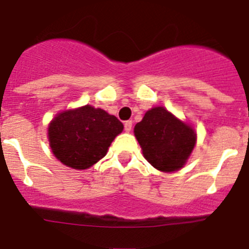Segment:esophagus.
Here are the masks:
<instances>
[{"label":"esophagus","instance_id":"1","mask_svg":"<svg viewBox=\"0 0 249 249\" xmlns=\"http://www.w3.org/2000/svg\"><path fill=\"white\" fill-rule=\"evenodd\" d=\"M131 129H132V121H126V122H124V131L131 132Z\"/></svg>","mask_w":249,"mask_h":249}]
</instances>
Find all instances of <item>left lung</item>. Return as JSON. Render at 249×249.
I'll list each match as a JSON object with an SVG mask.
<instances>
[{"mask_svg":"<svg viewBox=\"0 0 249 249\" xmlns=\"http://www.w3.org/2000/svg\"><path fill=\"white\" fill-rule=\"evenodd\" d=\"M133 132L143 157L160 172L179 171L197 143V133L190 123L162 106L148 109Z\"/></svg>","mask_w":249,"mask_h":249,"instance_id":"left-lung-1","label":"left lung"}]
</instances>
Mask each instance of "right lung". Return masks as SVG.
<instances>
[{"instance_id":"obj_1","label":"right lung","mask_w":249,"mask_h":249,"mask_svg":"<svg viewBox=\"0 0 249 249\" xmlns=\"http://www.w3.org/2000/svg\"><path fill=\"white\" fill-rule=\"evenodd\" d=\"M122 131V122L116 116L86 105L57 113L48 124L47 137L61 163L87 169L107 155L112 141Z\"/></svg>"}]
</instances>
